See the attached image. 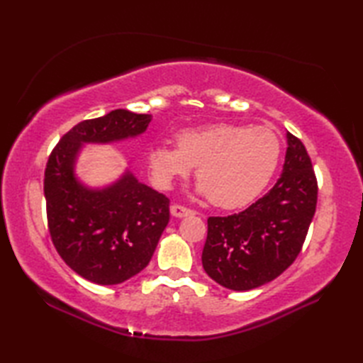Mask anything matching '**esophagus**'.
Here are the masks:
<instances>
[{
  "instance_id": "esophagus-1",
  "label": "esophagus",
  "mask_w": 363,
  "mask_h": 363,
  "mask_svg": "<svg viewBox=\"0 0 363 363\" xmlns=\"http://www.w3.org/2000/svg\"><path fill=\"white\" fill-rule=\"evenodd\" d=\"M169 212H172L174 218H184V217H189V215L194 213V211H190V209H187V207L179 206V204H173L172 207H169Z\"/></svg>"
}]
</instances>
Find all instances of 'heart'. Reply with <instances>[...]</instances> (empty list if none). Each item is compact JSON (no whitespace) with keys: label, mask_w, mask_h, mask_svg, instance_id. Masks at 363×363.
I'll list each match as a JSON object with an SVG mask.
<instances>
[{"label":"heart","mask_w":363,"mask_h":363,"mask_svg":"<svg viewBox=\"0 0 363 363\" xmlns=\"http://www.w3.org/2000/svg\"><path fill=\"white\" fill-rule=\"evenodd\" d=\"M176 146L148 150L152 182L168 190L196 165V194L221 209H237L257 198L272 181L281 160V140L272 129L218 123L182 130Z\"/></svg>","instance_id":"heart-1"}]
</instances>
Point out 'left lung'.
Here are the masks:
<instances>
[{"mask_svg":"<svg viewBox=\"0 0 363 363\" xmlns=\"http://www.w3.org/2000/svg\"><path fill=\"white\" fill-rule=\"evenodd\" d=\"M317 179L303 142L287 133L282 174L265 196L229 217L207 220L203 267L235 291L272 282L301 251L317 207Z\"/></svg>","mask_w":363,"mask_h":363,"instance_id":"8db88e82","label":"left lung"}]
</instances>
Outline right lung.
I'll list each match as a JSON object with an SVG mask.
<instances>
[{"mask_svg":"<svg viewBox=\"0 0 363 363\" xmlns=\"http://www.w3.org/2000/svg\"><path fill=\"white\" fill-rule=\"evenodd\" d=\"M148 113L128 109L81 121L60 138L45 169L48 228L59 256L94 284L117 285L150 264L169 221V201L125 169L91 187L76 174L86 145H112L142 135Z\"/></svg>","mask_w":363,"mask_h":363,"instance_id":"add662e5","label":"right lung"}]
</instances>
